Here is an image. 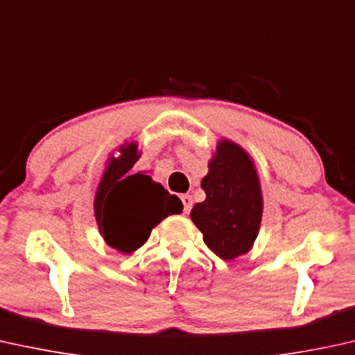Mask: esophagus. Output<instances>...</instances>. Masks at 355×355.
Listing matches in <instances>:
<instances>
[{
    "label": "esophagus",
    "instance_id": "obj_1",
    "mask_svg": "<svg viewBox=\"0 0 355 355\" xmlns=\"http://www.w3.org/2000/svg\"><path fill=\"white\" fill-rule=\"evenodd\" d=\"M181 200H182V211L189 214L190 209H192V197H190V195H182Z\"/></svg>",
    "mask_w": 355,
    "mask_h": 355
}]
</instances>
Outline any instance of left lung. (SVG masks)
<instances>
[{
	"label": "left lung",
	"instance_id": "left-lung-1",
	"mask_svg": "<svg viewBox=\"0 0 355 355\" xmlns=\"http://www.w3.org/2000/svg\"><path fill=\"white\" fill-rule=\"evenodd\" d=\"M202 189L207 198L195 205L190 218L203 241L224 261L245 254L258 235L263 214L259 181L248 153L237 144L219 142Z\"/></svg>",
	"mask_w": 355,
	"mask_h": 355
}]
</instances>
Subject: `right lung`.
<instances>
[{"mask_svg":"<svg viewBox=\"0 0 355 355\" xmlns=\"http://www.w3.org/2000/svg\"><path fill=\"white\" fill-rule=\"evenodd\" d=\"M139 158L136 144L121 148L97 189L94 209L107 243L121 253H132L146 243L152 229L169 214L182 211V203L146 174H131Z\"/></svg>","mask_w":355,"mask_h":355,"instance_id":"add662e5","label":"right lung"}]
</instances>
